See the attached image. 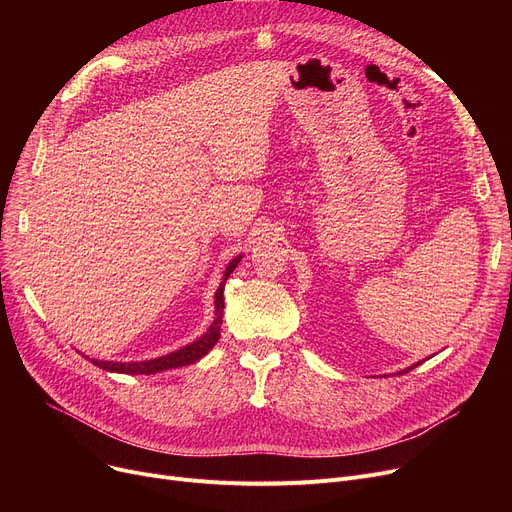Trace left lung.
Returning a JSON list of instances; mask_svg holds the SVG:
<instances>
[{"instance_id":"obj_1","label":"left lung","mask_w":512,"mask_h":512,"mask_svg":"<svg viewBox=\"0 0 512 512\" xmlns=\"http://www.w3.org/2000/svg\"><path fill=\"white\" fill-rule=\"evenodd\" d=\"M417 365H421V363H415V365H413V367H417ZM413 367H407V369H402V371H398V373H407V371H411V369H413Z\"/></svg>"}]
</instances>
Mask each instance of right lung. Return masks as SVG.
I'll return each mask as SVG.
<instances>
[{
  "label": "right lung",
  "instance_id": "obj_1",
  "mask_svg": "<svg viewBox=\"0 0 512 512\" xmlns=\"http://www.w3.org/2000/svg\"><path fill=\"white\" fill-rule=\"evenodd\" d=\"M240 259H242V255L234 257L228 263V267H226L224 278H222L218 290H215V319H213V324L209 326V330L201 338H197L191 344L182 346L180 351H174L170 355L157 357V359H149V361H128V363H122V361H97V359H91V363L97 365L103 371L130 373V375H151V373H159V371H166V369H176V367L191 365V363L199 361L201 357H205L211 351V346H215V342L220 340L222 315H224V286H226V280L230 278V274L234 272V267L240 263Z\"/></svg>",
  "mask_w": 512,
  "mask_h": 512
}]
</instances>
